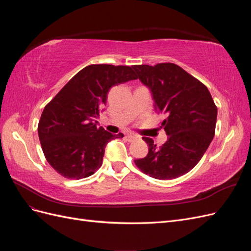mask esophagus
I'll return each mask as SVG.
<instances>
[{"mask_svg": "<svg viewBox=\"0 0 251 251\" xmlns=\"http://www.w3.org/2000/svg\"><path fill=\"white\" fill-rule=\"evenodd\" d=\"M126 138H127L128 141L132 142V141H134L135 139H137L138 136H136V135H134V134H128V135L126 136Z\"/></svg>", "mask_w": 251, "mask_h": 251, "instance_id": "obj_1", "label": "esophagus"}]
</instances>
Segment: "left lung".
<instances>
[{"instance_id":"left-lung-1","label":"left lung","mask_w":251,"mask_h":251,"mask_svg":"<svg viewBox=\"0 0 251 251\" xmlns=\"http://www.w3.org/2000/svg\"><path fill=\"white\" fill-rule=\"evenodd\" d=\"M133 68L141 82L151 89L157 112L166 115L162 126L168 135L161 147L151 138L142 137L149 153L134 162L155 179L183 176L201 160L214 138L217 105L206 86L176 64Z\"/></svg>"}]
</instances>
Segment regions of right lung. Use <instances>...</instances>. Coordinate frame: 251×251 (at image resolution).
<instances>
[{"instance_id":"right-lung-1","label":"right lung","mask_w":251,"mask_h":251,"mask_svg":"<svg viewBox=\"0 0 251 251\" xmlns=\"http://www.w3.org/2000/svg\"><path fill=\"white\" fill-rule=\"evenodd\" d=\"M137 78L130 66L89 65L46 104L37 131L45 158L60 176L79 180L100 168L107 143L124 134L97 127L94 118L113 86Z\"/></svg>"}]
</instances>
